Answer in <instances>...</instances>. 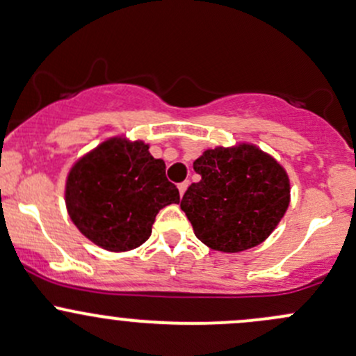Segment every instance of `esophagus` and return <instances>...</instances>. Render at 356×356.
I'll list each match as a JSON object with an SVG mask.
<instances>
[{"instance_id":"34e87169","label":"esophagus","mask_w":356,"mask_h":356,"mask_svg":"<svg viewBox=\"0 0 356 356\" xmlns=\"http://www.w3.org/2000/svg\"><path fill=\"white\" fill-rule=\"evenodd\" d=\"M188 188H189V181H184V182H181V184H179V193H181V196L186 193V189H188Z\"/></svg>"}]
</instances>
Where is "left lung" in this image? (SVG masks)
Wrapping results in <instances>:
<instances>
[{"instance_id": "1", "label": "left lung", "mask_w": 356, "mask_h": 356, "mask_svg": "<svg viewBox=\"0 0 356 356\" xmlns=\"http://www.w3.org/2000/svg\"><path fill=\"white\" fill-rule=\"evenodd\" d=\"M201 175L181 200L194 234L222 252L259 245L290 203V181L275 159L252 145L207 149L193 163Z\"/></svg>"}]
</instances>
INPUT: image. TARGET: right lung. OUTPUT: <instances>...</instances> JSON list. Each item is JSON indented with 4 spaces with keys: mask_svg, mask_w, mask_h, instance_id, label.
I'll return each instance as SVG.
<instances>
[{
    "mask_svg": "<svg viewBox=\"0 0 356 356\" xmlns=\"http://www.w3.org/2000/svg\"><path fill=\"white\" fill-rule=\"evenodd\" d=\"M179 203L165 163L143 141L109 140L74 163L66 181V207L78 230L112 252L140 247L156 213Z\"/></svg>",
    "mask_w": 356,
    "mask_h": 356,
    "instance_id": "1",
    "label": "right lung"
}]
</instances>
